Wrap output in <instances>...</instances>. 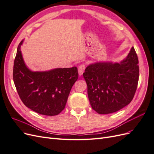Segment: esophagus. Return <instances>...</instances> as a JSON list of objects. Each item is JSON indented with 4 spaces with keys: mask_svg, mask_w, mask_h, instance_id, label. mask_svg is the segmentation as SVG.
<instances>
[{
    "mask_svg": "<svg viewBox=\"0 0 154 154\" xmlns=\"http://www.w3.org/2000/svg\"><path fill=\"white\" fill-rule=\"evenodd\" d=\"M85 66L84 64H82L81 66H79L78 67V74L80 76H82L83 72L85 71Z\"/></svg>",
    "mask_w": 154,
    "mask_h": 154,
    "instance_id": "1",
    "label": "esophagus"
}]
</instances>
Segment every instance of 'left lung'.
<instances>
[{
	"instance_id": "obj_1",
	"label": "left lung",
	"mask_w": 154,
	"mask_h": 154,
	"mask_svg": "<svg viewBox=\"0 0 154 154\" xmlns=\"http://www.w3.org/2000/svg\"><path fill=\"white\" fill-rule=\"evenodd\" d=\"M138 58L134 47L119 63L96 62L88 66L83 76L93 110L100 114L115 112L128 105L139 80Z\"/></svg>"
}]
</instances>
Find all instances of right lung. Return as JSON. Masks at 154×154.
Masks as SVG:
<instances>
[{"mask_svg":"<svg viewBox=\"0 0 154 154\" xmlns=\"http://www.w3.org/2000/svg\"><path fill=\"white\" fill-rule=\"evenodd\" d=\"M14 61L13 81L18 95L27 107L40 114L56 116L66 106L74 83L78 78L76 67L32 71L26 66L20 51Z\"/></svg>","mask_w":154,"mask_h":154,"instance_id":"1","label":"right lung"}]
</instances>
